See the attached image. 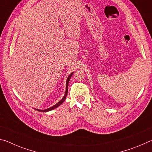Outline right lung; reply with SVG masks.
Listing matches in <instances>:
<instances>
[{
	"mask_svg": "<svg viewBox=\"0 0 152 152\" xmlns=\"http://www.w3.org/2000/svg\"><path fill=\"white\" fill-rule=\"evenodd\" d=\"M73 73H74V72L71 73V74H70V75L68 76V78H67L65 94H64V96H63L62 99H61L60 100V101L58 102V103H56L55 105H53V107H50V108H48V109H45V110H40V109H35V110H38V111H40V112H48V111H50V110H52L53 109H56V108L58 107L59 106H60V105H61V104H62L63 102H64V101H65L66 98V96H67V94H68V83H69V81H70V78L72 77V76Z\"/></svg>",
	"mask_w": 152,
	"mask_h": 152,
	"instance_id": "1",
	"label": "right lung"
}]
</instances>
